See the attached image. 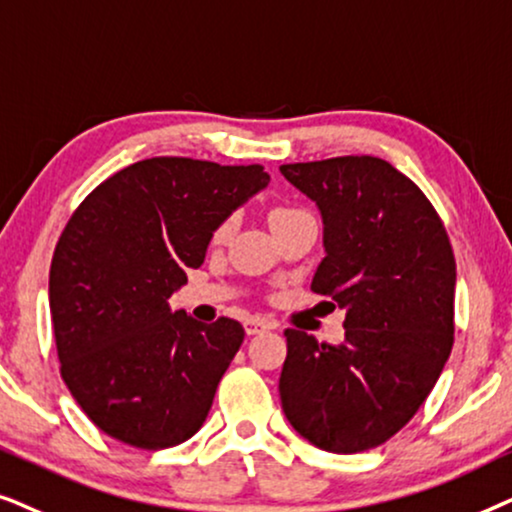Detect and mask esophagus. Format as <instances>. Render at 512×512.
Wrapping results in <instances>:
<instances>
[{
    "label": "esophagus",
    "instance_id": "34e87169",
    "mask_svg": "<svg viewBox=\"0 0 512 512\" xmlns=\"http://www.w3.org/2000/svg\"><path fill=\"white\" fill-rule=\"evenodd\" d=\"M271 330V323H267L264 318H248L245 320V332L248 335H260V332Z\"/></svg>",
    "mask_w": 512,
    "mask_h": 512
}]
</instances>
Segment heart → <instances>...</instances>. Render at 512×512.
Wrapping results in <instances>:
<instances>
[{"label": "heart", "mask_w": 512, "mask_h": 512, "mask_svg": "<svg viewBox=\"0 0 512 512\" xmlns=\"http://www.w3.org/2000/svg\"><path fill=\"white\" fill-rule=\"evenodd\" d=\"M297 213H302V210H299V208L281 206V208H274V210H271V217H269V220H271V222H278V220H283V217H290V215H297Z\"/></svg>", "instance_id": "obj_1"}]
</instances>
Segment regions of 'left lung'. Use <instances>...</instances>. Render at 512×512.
Returning <instances> with one entry per match:
<instances>
[{
	"label": "left lung",
	"instance_id": "obj_1",
	"mask_svg": "<svg viewBox=\"0 0 512 512\" xmlns=\"http://www.w3.org/2000/svg\"><path fill=\"white\" fill-rule=\"evenodd\" d=\"M281 173L323 215L311 290L346 309L339 346L285 330L283 412L325 452H365L417 414L452 353V245L426 194L377 156L285 163Z\"/></svg>",
	"mask_w": 512,
	"mask_h": 512
}]
</instances>
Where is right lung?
<instances>
[{"mask_svg": "<svg viewBox=\"0 0 512 512\" xmlns=\"http://www.w3.org/2000/svg\"><path fill=\"white\" fill-rule=\"evenodd\" d=\"M267 185L260 163L154 156L100 182L65 224L49 274L60 374L109 438L166 449L203 426L245 330L173 313L168 297Z\"/></svg>", "mask_w": 512, "mask_h": 512, "instance_id": "right-lung-1", "label": "right lung"}]
</instances>
